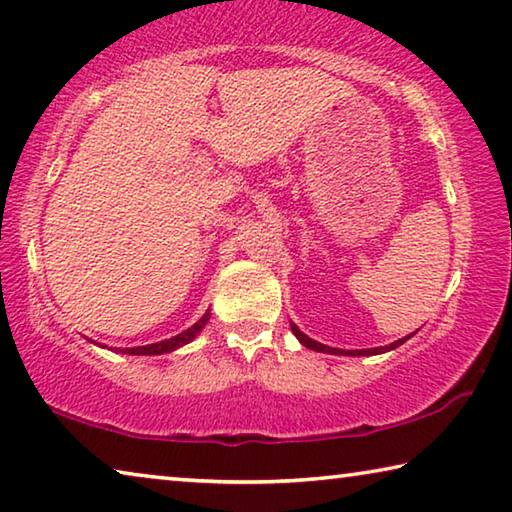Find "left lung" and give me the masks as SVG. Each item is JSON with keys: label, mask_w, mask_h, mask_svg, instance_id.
Instances as JSON below:
<instances>
[{"label": "left lung", "mask_w": 512, "mask_h": 512, "mask_svg": "<svg viewBox=\"0 0 512 512\" xmlns=\"http://www.w3.org/2000/svg\"><path fill=\"white\" fill-rule=\"evenodd\" d=\"M292 326V333L297 335V340L301 342V345L304 347H308V349H313V351H324V354H338V356H376V354H385V351H390V349H395V347H399V345H404V342L410 338V335H406V338H399L397 342H392V345H388V347H374V349H356V351H345V349H333V347H326V345H322V342H315L313 338H308L306 333H301L295 324H290Z\"/></svg>", "instance_id": "obj_1"}]
</instances>
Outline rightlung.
I'll use <instances>...</instances> for the list:
<instances>
[{
	"mask_svg": "<svg viewBox=\"0 0 512 512\" xmlns=\"http://www.w3.org/2000/svg\"><path fill=\"white\" fill-rule=\"evenodd\" d=\"M208 317H211V313H206L204 317H201L199 322L192 324L190 329H186V331L179 333V335H174V338H170V340H161V342H154V345H145V347L120 349V351H122V354H131V356H158V354H170V351L179 349V347H183V345H188L190 340H195L197 335H199V331L206 326Z\"/></svg>",
	"mask_w": 512,
	"mask_h": 512,
	"instance_id": "1",
	"label": "right lung"
}]
</instances>
